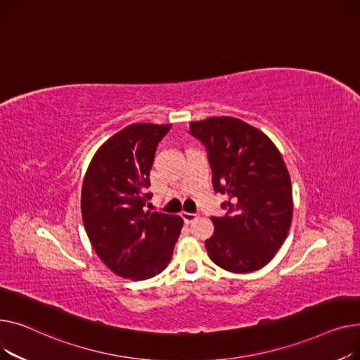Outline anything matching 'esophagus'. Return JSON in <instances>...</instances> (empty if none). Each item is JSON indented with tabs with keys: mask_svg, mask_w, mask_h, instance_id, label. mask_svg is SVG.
I'll return each mask as SVG.
<instances>
[{
	"mask_svg": "<svg viewBox=\"0 0 360 360\" xmlns=\"http://www.w3.org/2000/svg\"><path fill=\"white\" fill-rule=\"evenodd\" d=\"M181 218L184 219L186 224H192L193 221H196L199 218L198 214H188V212H181Z\"/></svg>",
	"mask_w": 360,
	"mask_h": 360,
	"instance_id": "obj_1",
	"label": "esophagus"
}]
</instances>
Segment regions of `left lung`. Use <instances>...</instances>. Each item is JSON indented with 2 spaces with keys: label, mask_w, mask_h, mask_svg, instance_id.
I'll use <instances>...</instances> for the list:
<instances>
[{
  "label": "left lung",
  "mask_w": 360,
  "mask_h": 360,
  "mask_svg": "<svg viewBox=\"0 0 360 360\" xmlns=\"http://www.w3.org/2000/svg\"><path fill=\"white\" fill-rule=\"evenodd\" d=\"M212 167L215 192L226 195L228 214L212 218L207 255L232 273L264 267L285 243L292 222V183L278 146L260 129L231 116L190 123Z\"/></svg>",
  "instance_id": "left-lung-1"
}]
</instances>
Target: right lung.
Here are the masks:
<instances>
[{"label":"right lung","mask_w":360,"mask_h":360,"mask_svg":"<svg viewBox=\"0 0 360 360\" xmlns=\"http://www.w3.org/2000/svg\"><path fill=\"white\" fill-rule=\"evenodd\" d=\"M170 128L126 126L98 148L84 176V228L100 260L120 278L145 281L161 273L183 228L180 217L145 207L157 145Z\"/></svg>","instance_id":"add662e5"}]
</instances>
